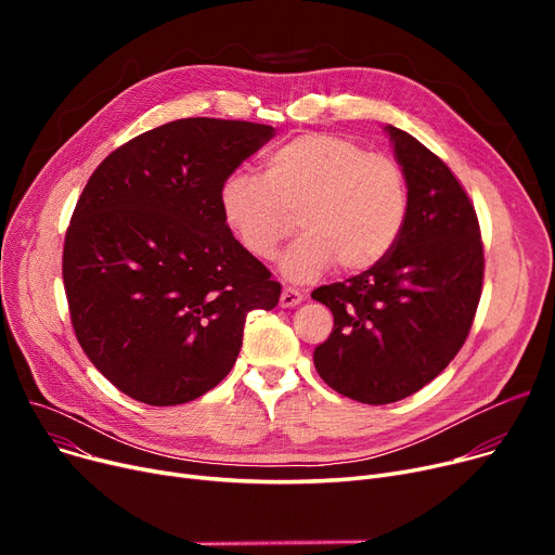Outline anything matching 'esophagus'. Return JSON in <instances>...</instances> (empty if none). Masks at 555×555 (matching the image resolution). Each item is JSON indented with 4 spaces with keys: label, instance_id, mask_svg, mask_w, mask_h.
<instances>
[{
    "label": "esophagus",
    "instance_id": "34e87169",
    "mask_svg": "<svg viewBox=\"0 0 555 555\" xmlns=\"http://www.w3.org/2000/svg\"><path fill=\"white\" fill-rule=\"evenodd\" d=\"M301 301H304V295L299 293V289H295V287H283L281 299H279L281 308H295V306H299Z\"/></svg>",
    "mask_w": 555,
    "mask_h": 555
}]
</instances>
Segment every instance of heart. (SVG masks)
<instances>
[{
    "instance_id": "b5f03b06",
    "label": "heart",
    "mask_w": 555,
    "mask_h": 555,
    "mask_svg": "<svg viewBox=\"0 0 555 555\" xmlns=\"http://www.w3.org/2000/svg\"><path fill=\"white\" fill-rule=\"evenodd\" d=\"M218 204L258 260L274 258L297 216L304 236L281 258V272L306 283L333 262L353 274L385 260L410 214V184L393 157L341 134L306 132L270 151L262 175H227Z\"/></svg>"
}]
</instances>
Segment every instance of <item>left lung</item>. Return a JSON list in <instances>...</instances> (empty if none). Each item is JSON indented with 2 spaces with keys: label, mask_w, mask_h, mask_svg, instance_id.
<instances>
[{
  "label": "left lung",
  "mask_w": 555,
  "mask_h": 555,
  "mask_svg": "<svg viewBox=\"0 0 555 555\" xmlns=\"http://www.w3.org/2000/svg\"><path fill=\"white\" fill-rule=\"evenodd\" d=\"M410 184V214L385 260L312 299L331 308V337L314 348V369L337 393L389 404L431 383L470 333L483 281L475 207L431 151L385 126Z\"/></svg>",
  "instance_id": "8db88e82"
}]
</instances>
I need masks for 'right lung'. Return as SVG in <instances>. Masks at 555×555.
<instances>
[{
  "label": "right lung",
  "mask_w": 555,
  "mask_h": 555,
  "mask_svg": "<svg viewBox=\"0 0 555 555\" xmlns=\"http://www.w3.org/2000/svg\"><path fill=\"white\" fill-rule=\"evenodd\" d=\"M272 126L178 119L143 132L92 172L65 236L63 281L85 356L126 396L170 406L236 364L249 310L281 285L222 220L227 175Z\"/></svg>",
  "instance_id": "right-lung-1"
}]
</instances>
